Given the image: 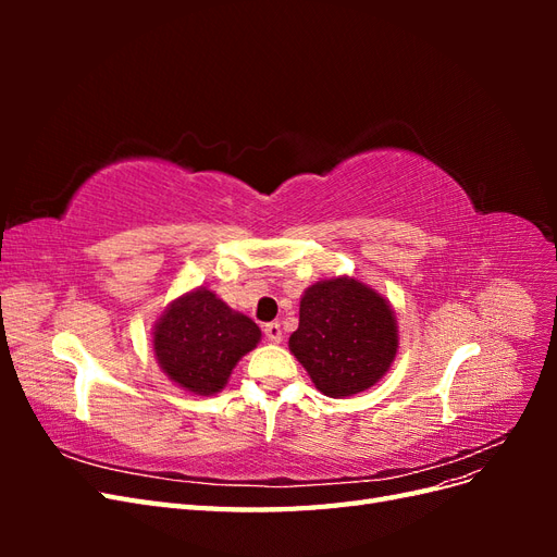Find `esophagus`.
Segmentation results:
<instances>
[{"label": "esophagus", "mask_w": 557, "mask_h": 557, "mask_svg": "<svg viewBox=\"0 0 557 557\" xmlns=\"http://www.w3.org/2000/svg\"><path fill=\"white\" fill-rule=\"evenodd\" d=\"M264 336H267L269 342L278 344V342L283 339V330H281L278 323H267V325H264Z\"/></svg>", "instance_id": "esophagus-1"}]
</instances>
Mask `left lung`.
<instances>
[{
    "mask_svg": "<svg viewBox=\"0 0 557 557\" xmlns=\"http://www.w3.org/2000/svg\"><path fill=\"white\" fill-rule=\"evenodd\" d=\"M290 350L327 397L372 387L397 352V325L387 301L356 278L318 281L299 301Z\"/></svg>",
    "mask_w": 557,
    "mask_h": 557,
    "instance_id": "8db88e82",
    "label": "left lung"
}]
</instances>
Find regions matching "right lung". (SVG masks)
Here are the masks:
<instances>
[{"instance_id":"right-lung-1","label":"right lung","mask_w":557,"mask_h":557,"mask_svg":"<svg viewBox=\"0 0 557 557\" xmlns=\"http://www.w3.org/2000/svg\"><path fill=\"white\" fill-rule=\"evenodd\" d=\"M258 342L260 327L248 315L199 288L166 309L156 327L153 348L172 381L195 395H213Z\"/></svg>"}]
</instances>
